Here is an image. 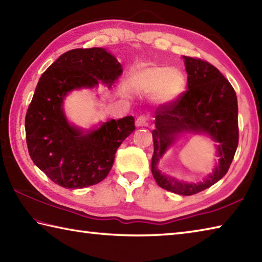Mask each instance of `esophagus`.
Returning a JSON list of instances; mask_svg holds the SVG:
<instances>
[{"label":"esophagus","instance_id":"esophagus-1","mask_svg":"<svg viewBox=\"0 0 262 262\" xmlns=\"http://www.w3.org/2000/svg\"><path fill=\"white\" fill-rule=\"evenodd\" d=\"M148 121H149V118H148V116L140 115L139 117L137 118L136 125L137 126H146V125H148Z\"/></svg>","mask_w":262,"mask_h":262}]
</instances>
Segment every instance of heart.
Wrapping results in <instances>:
<instances>
[{"label":"heart","instance_id":"obj_1","mask_svg":"<svg viewBox=\"0 0 262 262\" xmlns=\"http://www.w3.org/2000/svg\"><path fill=\"white\" fill-rule=\"evenodd\" d=\"M129 85L138 93L156 91V98L167 101L184 90V77L176 70L162 66H140L133 70Z\"/></svg>","mask_w":262,"mask_h":262}]
</instances>
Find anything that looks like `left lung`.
<instances>
[{"label": "left lung", "instance_id": "8db88e82", "mask_svg": "<svg viewBox=\"0 0 262 262\" xmlns=\"http://www.w3.org/2000/svg\"><path fill=\"white\" fill-rule=\"evenodd\" d=\"M184 59L188 89L155 111L156 129L151 132L154 140L151 173L163 189L189 196L214 185L228 171L238 146V107L234 88L218 68L200 58L184 56ZM184 130L205 132L220 142V165L201 184L178 182L161 175L156 169L157 162L174 141V137Z\"/></svg>", "mask_w": 262, "mask_h": 262}]
</instances>
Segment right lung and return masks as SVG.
<instances>
[{"mask_svg": "<svg viewBox=\"0 0 262 262\" xmlns=\"http://www.w3.org/2000/svg\"><path fill=\"white\" fill-rule=\"evenodd\" d=\"M121 74L114 56L91 48L62 53L39 77L25 118L26 142L33 162L54 184L83 188L110 173L117 148L136 130L135 118L108 121L84 135L68 124L61 106L67 92L99 80L111 86Z\"/></svg>", "mask_w": 262, "mask_h": 262, "instance_id": "1", "label": "right lung"}]
</instances>
